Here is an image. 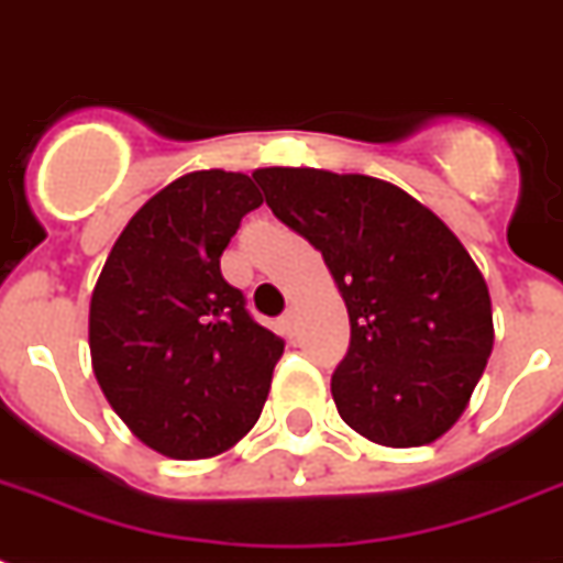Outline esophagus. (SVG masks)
<instances>
[{
	"instance_id": "34e87169",
	"label": "esophagus",
	"mask_w": 563,
	"mask_h": 563,
	"mask_svg": "<svg viewBox=\"0 0 563 563\" xmlns=\"http://www.w3.org/2000/svg\"><path fill=\"white\" fill-rule=\"evenodd\" d=\"M295 327H298V316H295V309H286L280 318V330L283 333H295Z\"/></svg>"
}]
</instances>
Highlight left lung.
<instances>
[{
  "label": "left lung",
  "mask_w": 563,
  "mask_h": 563,
  "mask_svg": "<svg viewBox=\"0 0 563 563\" xmlns=\"http://www.w3.org/2000/svg\"><path fill=\"white\" fill-rule=\"evenodd\" d=\"M277 219L321 251L351 316L333 374L342 420L383 446L441 438L494 347L485 277L435 212L394 184L324 169H256Z\"/></svg>",
  "instance_id": "1"
}]
</instances>
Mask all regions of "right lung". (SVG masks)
Segmentation results:
<instances>
[{
    "mask_svg": "<svg viewBox=\"0 0 563 563\" xmlns=\"http://www.w3.org/2000/svg\"><path fill=\"white\" fill-rule=\"evenodd\" d=\"M263 195L242 172H189L134 212L90 300L101 391L145 446L210 459L247 435L283 339L221 277V254Z\"/></svg>",
    "mask_w": 563,
    "mask_h": 563,
    "instance_id": "add662e5",
    "label": "right lung"
}]
</instances>
